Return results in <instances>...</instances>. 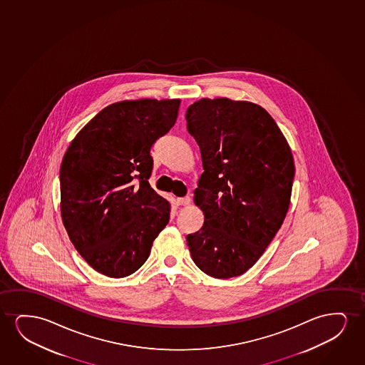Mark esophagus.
Listing matches in <instances>:
<instances>
[{
  "instance_id": "1",
  "label": "esophagus",
  "mask_w": 365,
  "mask_h": 365,
  "mask_svg": "<svg viewBox=\"0 0 365 365\" xmlns=\"http://www.w3.org/2000/svg\"><path fill=\"white\" fill-rule=\"evenodd\" d=\"M190 203V197H183V198H177V205H188Z\"/></svg>"
}]
</instances>
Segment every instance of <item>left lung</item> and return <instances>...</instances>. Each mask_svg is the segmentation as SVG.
Masks as SVG:
<instances>
[{"mask_svg":"<svg viewBox=\"0 0 365 365\" xmlns=\"http://www.w3.org/2000/svg\"><path fill=\"white\" fill-rule=\"evenodd\" d=\"M185 120L205 170L193 198L205 223L187 235L192 259L213 278L238 277L284 222L294 180L292 150L272 115L253 102L202 98Z\"/></svg>","mask_w":365,"mask_h":365,"instance_id":"obj_1","label":"left lung"}]
</instances>
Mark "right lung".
<instances>
[{
  "label": "right lung",
  "instance_id": "1",
  "mask_svg": "<svg viewBox=\"0 0 365 365\" xmlns=\"http://www.w3.org/2000/svg\"><path fill=\"white\" fill-rule=\"evenodd\" d=\"M180 103V98L112 103L66 150L61 217L72 245L101 274L123 278L140 269L170 222V202L148 183L150 152L175 125Z\"/></svg>",
  "mask_w": 365,
  "mask_h": 365
}]
</instances>
